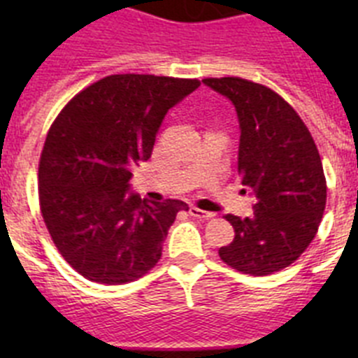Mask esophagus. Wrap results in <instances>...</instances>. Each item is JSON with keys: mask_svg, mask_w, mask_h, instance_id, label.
<instances>
[{"mask_svg": "<svg viewBox=\"0 0 358 358\" xmlns=\"http://www.w3.org/2000/svg\"><path fill=\"white\" fill-rule=\"evenodd\" d=\"M189 215L195 218H201V220H210V218L215 217V213H211V211H204L197 206L189 208Z\"/></svg>", "mask_w": 358, "mask_h": 358, "instance_id": "obj_1", "label": "esophagus"}]
</instances>
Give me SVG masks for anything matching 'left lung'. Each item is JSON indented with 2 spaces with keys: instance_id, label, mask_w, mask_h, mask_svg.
<instances>
[{
  "instance_id": "left-lung-1",
  "label": "left lung",
  "mask_w": 358,
  "mask_h": 358,
  "mask_svg": "<svg viewBox=\"0 0 358 358\" xmlns=\"http://www.w3.org/2000/svg\"><path fill=\"white\" fill-rule=\"evenodd\" d=\"M202 82L235 106L238 173L256 197L252 217H224L235 227V240L218 256L243 274L278 273L305 252L327 208V177L315 141L294 107L267 85L240 77Z\"/></svg>"
}]
</instances>
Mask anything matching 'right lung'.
Here are the masks:
<instances>
[{
	"mask_svg": "<svg viewBox=\"0 0 358 358\" xmlns=\"http://www.w3.org/2000/svg\"><path fill=\"white\" fill-rule=\"evenodd\" d=\"M197 78L109 75L69 100L39 159V206L57 251L85 280L122 285L147 274L179 211L177 199L141 201L132 169L152 156L170 107Z\"/></svg>",
	"mask_w": 358,
	"mask_h": 358,
	"instance_id": "right-lung-1",
	"label": "right lung"
}]
</instances>
